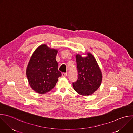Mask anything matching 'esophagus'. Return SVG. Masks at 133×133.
I'll list each match as a JSON object with an SVG mask.
<instances>
[{"mask_svg":"<svg viewBox=\"0 0 133 133\" xmlns=\"http://www.w3.org/2000/svg\"><path fill=\"white\" fill-rule=\"evenodd\" d=\"M62 77H66L67 76V72H64V73H62Z\"/></svg>","mask_w":133,"mask_h":133,"instance_id":"34e87169","label":"esophagus"}]
</instances>
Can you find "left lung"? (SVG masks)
<instances>
[{
  "label": "left lung",
  "instance_id": "obj_1",
  "mask_svg": "<svg viewBox=\"0 0 133 133\" xmlns=\"http://www.w3.org/2000/svg\"><path fill=\"white\" fill-rule=\"evenodd\" d=\"M86 55H76L78 78L72 83L74 90L83 96L90 95L96 91L102 81V73L95 58L90 52Z\"/></svg>",
  "mask_w": 133,
  "mask_h": 133
}]
</instances>
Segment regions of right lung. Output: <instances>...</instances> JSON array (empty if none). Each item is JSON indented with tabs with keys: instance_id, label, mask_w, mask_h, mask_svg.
<instances>
[{
	"instance_id": "1",
	"label": "right lung",
	"mask_w": 133,
	"mask_h": 133,
	"mask_svg": "<svg viewBox=\"0 0 133 133\" xmlns=\"http://www.w3.org/2000/svg\"><path fill=\"white\" fill-rule=\"evenodd\" d=\"M58 50L46 44L40 45L33 52L28 62L26 75L29 85L37 93L50 91L61 76L56 60Z\"/></svg>"
}]
</instances>
